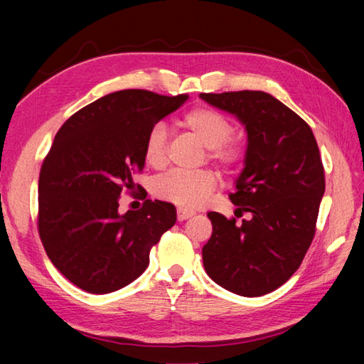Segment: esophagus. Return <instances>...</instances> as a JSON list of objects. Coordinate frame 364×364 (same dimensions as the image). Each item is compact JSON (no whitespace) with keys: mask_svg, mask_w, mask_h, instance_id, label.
I'll return each mask as SVG.
<instances>
[{"mask_svg":"<svg viewBox=\"0 0 364 364\" xmlns=\"http://www.w3.org/2000/svg\"><path fill=\"white\" fill-rule=\"evenodd\" d=\"M194 215V212H188V210H183V208H178V221H184L191 218Z\"/></svg>","mask_w":364,"mask_h":364,"instance_id":"34e87169","label":"esophagus"}]
</instances>
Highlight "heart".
<instances>
[{"instance_id":"obj_1","label":"heart","mask_w":364,"mask_h":364,"mask_svg":"<svg viewBox=\"0 0 364 364\" xmlns=\"http://www.w3.org/2000/svg\"><path fill=\"white\" fill-rule=\"evenodd\" d=\"M181 125L208 147V159L223 170L232 171L242 164L244 146L230 138L232 125L223 114L210 107H193L183 115ZM144 162L152 168H162L167 164V128L164 123H156L146 134ZM217 184L212 170L170 171L154 183L152 191L160 200L181 208H197L205 204Z\"/></svg>"}]
</instances>
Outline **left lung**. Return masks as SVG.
Listing matches in <instances>:
<instances>
[{
    "mask_svg": "<svg viewBox=\"0 0 364 364\" xmlns=\"http://www.w3.org/2000/svg\"><path fill=\"white\" fill-rule=\"evenodd\" d=\"M247 132L244 168L230 199L236 223L208 212L213 231L202 249L207 274L242 297L269 294L299 269L316 230L324 168L308 123L263 91L200 93Z\"/></svg>",
    "mask_w": 364,
    "mask_h": 364,
    "instance_id": "left-lung-1",
    "label": "left lung"
}]
</instances>
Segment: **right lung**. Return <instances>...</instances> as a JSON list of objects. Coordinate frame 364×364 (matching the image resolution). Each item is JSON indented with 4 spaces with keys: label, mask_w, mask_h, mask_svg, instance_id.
I'll use <instances>...</instances> for the list:
<instances>
[{
    "label": "right lung",
    "mask_w": 364,
    "mask_h": 364,
    "mask_svg": "<svg viewBox=\"0 0 364 364\" xmlns=\"http://www.w3.org/2000/svg\"><path fill=\"white\" fill-rule=\"evenodd\" d=\"M188 101L122 90L73 114L58 132L38 180V231L49 260L72 284L109 294L149 264L152 245L176 221L170 202L119 213L123 189L144 168L147 132Z\"/></svg>",
    "instance_id": "add662e5"
}]
</instances>
